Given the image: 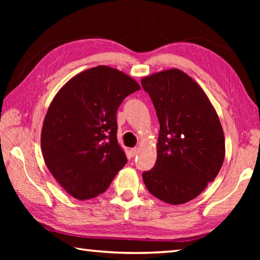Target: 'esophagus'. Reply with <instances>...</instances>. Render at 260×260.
I'll use <instances>...</instances> for the list:
<instances>
[{
  "label": "esophagus",
  "instance_id": "1",
  "mask_svg": "<svg viewBox=\"0 0 260 260\" xmlns=\"http://www.w3.org/2000/svg\"><path fill=\"white\" fill-rule=\"evenodd\" d=\"M131 155L132 156H136L137 155V153H139V148L137 147H134V148H131Z\"/></svg>",
  "mask_w": 260,
  "mask_h": 260
}]
</instances>
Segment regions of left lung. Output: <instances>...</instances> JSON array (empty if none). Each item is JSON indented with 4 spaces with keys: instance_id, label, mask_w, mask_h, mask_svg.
I'll list each match as a JSON object with an SVG mask.
<instances>
[{
    "instance_id": "8db88e82",
    "label": "left lung",
    "mask_w": 260,
    "mask_h": 260,
    "mask_svg": "<svg viewBox=\"0 0 260 260\" xmlns=\"http://www.w3.org/2000/svg\"><path fill=\"white\" fill-rule=\"evenodd\" d=\"M141 84L159 121L156 162L143 172V180L159 200L189 202L222 167V126L206 93L181 70L161 71L143 78Z\"/></svg>"
}]
</instances>
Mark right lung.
Instances as JSON below:
<instances>
[{
	"mask_svg": "<svg viewBox=\"0 0 260 260\" xmlns=\"http://www.w3.org/2000/svg\"><path fill=\"white\" fill-rule=\"evenodd\" d=\"M140 89L121 71L98 66L74 77L53 98L43 121L41 150L49 171L70 196L96 198L126 164L116 113Z\"/></svg>",
	"mask_w": 260,
	"mask_h": 260,
	"instance_id": "obj_1",
	"label": "right lung"
}]
</instances>
